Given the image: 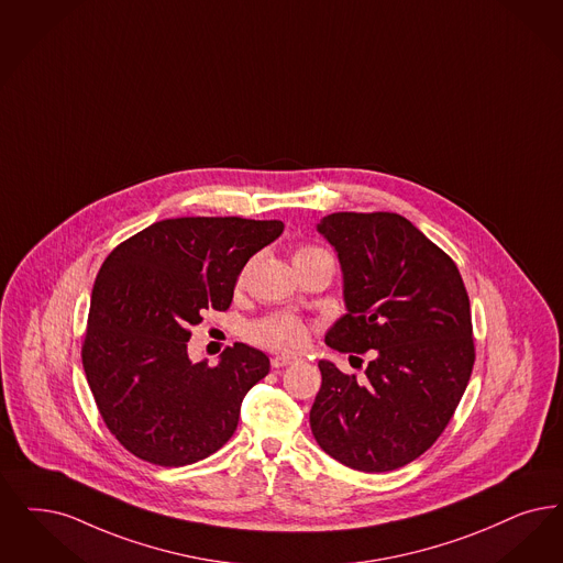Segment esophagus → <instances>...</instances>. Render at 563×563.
I'll use <instances>...</instances> for the list:
<instances>
[{"instance_id":"34e87169","label":"esophagus","mask_w":563,"mask_h":563,"mask_svg":"<svg viewBox=\"0 0 563 563\" xmlns=\"http://www.w3.org/2000/svg\"><path fill=\"white\" fill-rule=\"evenodd\" d=\"M292 362H295L292 356H285V354H280V356H274V358H272V366H274V368H283V366H289Z\"/></svg>"}]
</instances>
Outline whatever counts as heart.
Returning <instances> with one entry per match:
<instances>
[{"instance_id": "heart-1", "label": "heart", "mask_w": 563, "mask_h": 563, "mask_svg": "<svg viewBox=\"0 0 563 563\" xmlns=\"http://www.w3.org/2000/svg\"><path fill=\"white\" fill-rule=\"evenodd\" d=\"M318 255H329L327 251L318 247H299L292 255L295 262H306ZM251 339L264 347L280 350V352H295L301 350L308 341V327L292 318V316H268L251 327Z\"/></svg>"}]
</instances>
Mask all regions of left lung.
<instances>
[{
    "label": "left lung",
    "mask_w": 563,
    "mask_h": 563,
    "mask_svg": "<svg viewBox=\"0 0 563 563\" xmlns=\"http://www.w3.org/2000/svg\"><path fill=\"white\" fill-rule=\"evenodd\" d=\"M316 230L338 253L345 314L324 341L373 350L358 382L318 362V446L366 473L405 467L440 438L472 377V310L454 262L398 213L341 211Z\"/></svg>",
    "instance_id": "obj_1"
}]
</instances>
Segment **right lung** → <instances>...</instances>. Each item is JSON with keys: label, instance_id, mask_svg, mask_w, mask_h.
Here are the masks:
<instances>
[{"label": "right lung", "instance_id": "1", "mask_svg": "<svg viewBox=\"0 0 563 563\" xmlns=\"http://www.w3.org/2000/svg\"><path fill=\"white\" fill-rule=\"evenodd\" d=\"M278 220H161L113 249L91 289L84 371L114 438L142 461L184 467L222 449L264 352L234 343L218 366L188 358L190 327L228 310L249 257L283 232Z\"/></svg>", "mask_w": 563, "mask_h": 563}]
</instances>
